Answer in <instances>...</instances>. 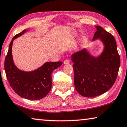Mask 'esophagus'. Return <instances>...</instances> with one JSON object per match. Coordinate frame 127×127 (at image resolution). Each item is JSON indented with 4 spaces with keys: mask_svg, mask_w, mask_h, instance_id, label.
I'll list each match as a JSON object with an SVG mask.
<instances>
[{
    "mask_svg": "<svg viewBox=\"0 0 127 127\" xmlns=\"http://www.w3.org/2000/svg\"><path fill=\"white\" fill-rule=\"evenodd\" d=\"M70 63V60H65L64 61V64H68Z\"/></svg>",
    "mask_w": 127,
    "mask_h": 127,
    "instance_id": "1",
    "label": "esophagus"
}]
</instances>
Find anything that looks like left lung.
<instances>
[{"mask_svg": "<svg viewBox=\"0 0 127 127\" xmlns=\"http://www.w3.org/2000/svg\"><path fill=\"white\" fill-rule=\"evenodd\" d=\"M92 41L100 40L103 50L94 56L86 48L71 56L74 73V85L81 95L92 97L100 95L112 87L117 77L120 58L115 38L102 27L95 26Z\"/></svg>", "mask_w": 127, "mask_h": 127, "instance_id": "obj_1", "label": "left lung"}]
</instances>
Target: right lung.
Wrapping results in <instances>:
<instances>
[{"instance_id": "right-lung-1", "label": "right lung", "mask_w": 127, "mask_h": 127, "mask_svg": "<svg viewBox=\"0 0 127 127\" xmlns=\"http://www.w3.org/2000/svg\"><path fill=\"white\" fill-rule=\"evenodd\" d=\"M24 30L13 37L8 47L4 61V70L10 85L21 97L28 100H40L45 97L52 88V73L62 65V62H46L31 71L20 70L15 65L12 56V46L15 39L23 35Z\"/></svg>"}]
</instances>
